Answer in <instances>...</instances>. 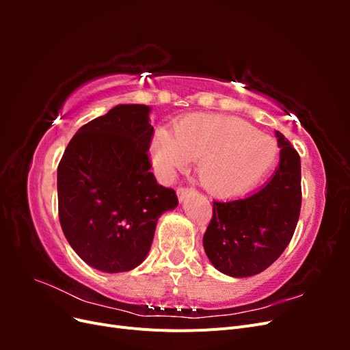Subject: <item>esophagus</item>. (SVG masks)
Instances as JSON below:
<instances>
[{
    "label": "esophagus",
    "mask_w": 350,
    "mask_h": 350,
    "mask_svg": "<svg viewBox=\"0 0 350 350\" xmlns=\"http://www.w3.org/2000/svg\"><path fill=\"white\" fill-rule=\"evenodd\" d=\"M194 191V188H188V187H179L178 189H176V193H178V198H179V201H181V203H183V201L189 196V194H191Z\"/></svg>",
    "instance_id": "obj_1"
}]
</instances>
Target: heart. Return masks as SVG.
<instances>
[{
	"instance_id": "b5f03b06",
	"label": "heart",
	"mask_w": 350,
	"mask_h": 350,
	"mask_svg": "<svg viewBox=\"0 0 350 350\" xmlns=\"http://www.w3.org/2000/svg\"><path fill=\"white\" fill-rule=\"evenodd\" d=\"M150 154L165 178L184 169L189 159H198L204 187L220 196H234L256 185L269 172L276 157V144L245 121L193 113L178 121L174 133L159 129Z\"/></svg>"
}]
</instances>
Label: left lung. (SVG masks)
I'll return each instance as SVG.
<instances>
[{
	"mask_svg": "<svg viewBox=\"0 0 350 350\" xmlns=\"http://www.w3.org/2000/svg\"><path fill=\"white\" fill-rule=\"evenodd\" d=\"M279 166L270 181L252 194L213 201V216L203 245L213 266L232 278L266 270L289 245L301 211V159L276 131Z\"/></svg>",
	"mask_w": 350,
	"mask_h": 350,
	"instance_id": "8db88e82",
	"label": "left lung"
}]
</instances>
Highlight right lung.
Wrapping results in <instances>:
<instances>
[{
    "instance_id": "1",
    "label": "right lung",
    "mask_w": 350,
    "mask_h": 350,
    "mask_svg": "<svg viewBox=\"0 0 350 350\" xmlns=\"http://www.w3.org/2000/svg\"><path fill=\"white\" fill-rule=\"evenodd\" d=\"M150 108L118 105L72 137L58 165V216L77 256L93 269L129 271L152 247L157 220L178 206L150 172Z\"/></svg>"
}]
</instances>
